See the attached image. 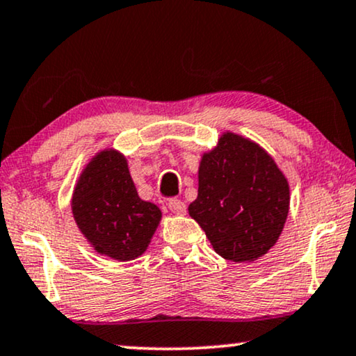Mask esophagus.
Returning a JSON list of instances; mask_svg holds the SVG:
<instances>
[{
  "label": "esophagus",
  "mask_w": 356,
  "mask_h": 356,
  "mask_svg": "<svg viewBox=\"0 0 356 356\" xmlns=\"http://www.w3.org/2000/svg\"><path fill=\"white\" fill-rule=\"evenodd\" d=\"M168 207H169V210L174 213V215H184V213L187 211L186 203H184L182 200H179V198H170V200L168 202Z\"/></svg>",
  "instance_id": "esophagus-1"
}]
</instances>
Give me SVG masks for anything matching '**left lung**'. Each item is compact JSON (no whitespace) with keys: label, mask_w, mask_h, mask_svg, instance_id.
I'll list each match as a JSON object with an SVG mask.
<instances>
[{"label":"left lung","mask_w":356,"mask_h":356,"mask_svg":"<svg viewBox=\"0 0 356 356\" xmlns=\"http://www.w3.org/2000/svg\"><path fill=\"white\" fill-rule=\"evenodd\" d=\"M290 207V188L273 159L252 141L225 134L203 156L198 197L188 213L216 254L252 262L277 243Z\"/></svg>","instance_id":"left-lung-1"}]
</instances>
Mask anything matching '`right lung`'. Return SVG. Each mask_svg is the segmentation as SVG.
I'll return each mask as SVG.
<instances>
[{
  "instance_id": "right-lung-1",
  "label": "right lung",
  "mask_w": 356,
  "mask_h": 356,
  "mask_svg": "<svg viewBox=\"0 0 356 356\" xmlns=\"http://www.w3.org/2000/svg\"><path fill=\"white\" fill-rule=\"evenodd\" d=\"M73 215L97 252L122 262L145 252L161 220L159 208L138 197L125 158L112 149L84 169L74 188Z\"/></svg>"
}]
</instances>
